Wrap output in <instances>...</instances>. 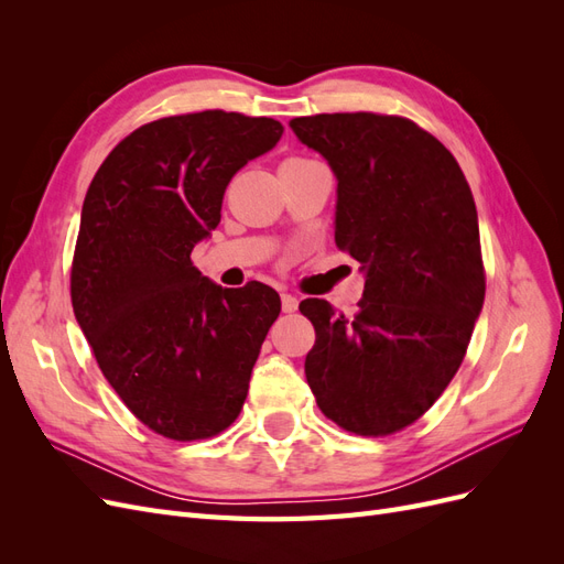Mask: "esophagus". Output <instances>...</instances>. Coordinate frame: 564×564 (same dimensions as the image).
Listing matches in <instances>:
<instances>
[{
	"instance_id": "obj_1",
	"label": "esophagus",
	"mask_w": 564,
	"mask_h": 564,
	"mask_svg": "<svg viewBox=\"0 0 564 564\" xmlns=\"http://www.w3.org/2000/svg\"><path fill=\"white\" fill-rule=\"evenodd\" d=\"M299 308V299L294 294H282V311L294 313Z\"/></svg>"
}]
</instances>
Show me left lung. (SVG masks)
Returning a JSON list of instances; mask_svg holds the SVG:
<instances>
[{
	"label": "left lung",
	"mask_w": 564,
	"mask_h": 564,
	"mask_svg": "<svg viewBox=\"0 0 564 564\" xmlns=\"http://www.w3.org/2000/svg\"><path fill=\"white\" fill-rule=\"evenodd\" d=\"M289 127L334 172L336 245L365 272L350 319L301 301L315 327L305 379L340 429L395 433L449 386L482 311L473 193L452 152L404 117L336 112Z\"/></svg>",
	"instance_id": "obj_1"
}]
</instances>
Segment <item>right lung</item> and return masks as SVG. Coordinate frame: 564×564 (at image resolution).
I'll return each instance as SVG.
<instances>
[{"label":"right lung","mask_w":564,"mask_h":564,"mask_svg":"<svg viewBox=\"0 0 564 564\" xmlns=\"http://www.w3.org/2000/svg\"><path fill=\"white\" fill-rule=\"evenodd\" d=\"M270 117L204 110L143 124L84 197L70 294L96 362L133 416L169 440L212 437L240 414L280 315L275 289H226L193 265L230 178L278 145Z\"/></svg>","instance_id":"right-lung-1"}]
</instances>
